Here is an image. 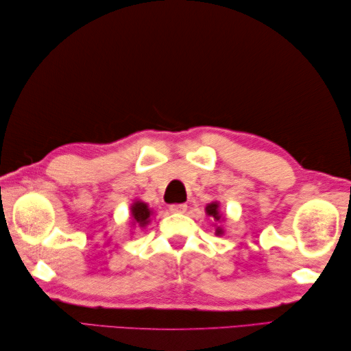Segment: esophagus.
Returning <instances> with one entry per match:
<instances>
[{
  "label": "esophagus",
  "mask_w": 351,
  "mask_h": 351,
  "mask_svg": "<svg viewBox=\"0 0 351 351\" xmlns=\"http://www.w3.org/2000/svg\"><path fill=\"white\" fill-rule=\"evenodd\" d=\"M170 211L176 213V214H184L185 211H187V205H185V204H173V205H170Z\"/></svg>",
  "instance_id": "34e87169"
}]
</instances>
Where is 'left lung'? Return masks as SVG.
Wrapping results in <instances>:
<instances>
[{
    "mask_svg": "<svg viewBox=\"0 0 351 351\" xmlns=\"http://www.w3.org/2000/svg\"><path fill=\"white\" fill-rule=\"evenodd\" d=\"M205 213H206L208 215H210L211 219H214L215 221H219V223L225 220V217H223L221 213H220V205H219L217 200H214V202L208 204L206 208H205ZM223 232H225V230H223L221 226L215 228V234H217V235H223Z\"/></svg>",
    "mask_w": 351,
    "mask_h": 351,
    "instance_id": "obj_1",
    "label": "left lung"
}]
</instances>
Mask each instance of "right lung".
Segmentation results:
<instances>
[{
  "label": "right lung",
  "mask_w": 351,
  "mask_h": 351,
  "mask_svg": "<svg viewBox=\"0 0 351 351\" xmlns=\"http://www.w3.org/2000/svg\"><path fill=\"white\" fill-rule=\"evenodd\" d=\"M152 215V210L143 200H134L131 205V228H145L149 225V219Z\"/></svg>",
  "instance_id": "add662e5"
}]
</instances>
